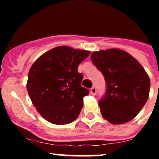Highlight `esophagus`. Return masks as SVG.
<instances>
[{
  "mask_svg": "<svg viewBox=\"0 0 159 159\" xmlns=\"http://www.w3.org/2000/svg\"><path fill=\"white\" fill-rule=\"evenodd\" d=\"M90 92H91V94H92V95H95V94H96V92H97L95 87H92V88H91V91H90Z\"/></svg>",
  "mask_w": 159,
  "mask_h": 159,
  "instance_id": "esophagus-1",
  "label": "esophagus"
}]
</instances>
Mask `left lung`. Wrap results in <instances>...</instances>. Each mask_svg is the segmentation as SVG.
<instances>
[{
    "label": "left lung",
    "mask_w": 159,
    "mask_h": 159,
    "mask_svg": "<svg viewBox=\"0 0 159 159\" xmlns=\"http://www.w3.org/2000/svg\"><path fill=\"white\" fill-rule=\"evenodd\" d=\"M91 59L107 83L106 93L99 102L102 117L112 124L132 120L148 99L151 82L145 69L121 49L93 52Z\"/></svg>",
    "instance_id": "left-lung-1"
}]
</instances>
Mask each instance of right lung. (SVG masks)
Segmentation results:
<instances>
[{
	"instance_id": "right-lung-1",
	"label": "right lung",
	"mask_w": 159,
	"mask_h": 159,
	"mask_svg": "<svg viewBox=\"0 0 159 159\" xmlns=\"http://www.w3.org/2000/svg\"><path fill=\"white\" fill-rule=\"evenodd\" d=\"M90 51L59 46L43 53L29 70L27 90L36 111L49 123H72L84 105L89 91L81 86L83 75L79 64Z\"/></svg>"
}]
</instances>
